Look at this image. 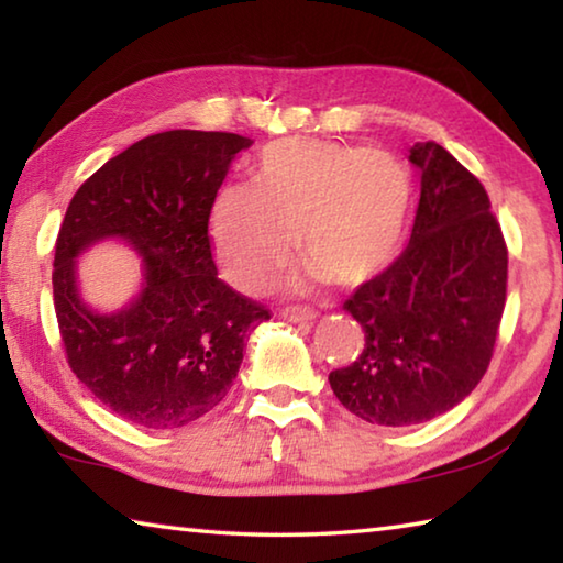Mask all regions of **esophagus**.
<instances>
[{"mask_svg":"<svg viewBox=\"0 0 563 563\" xmlns=\"http://www.w3.org/2000/svg\"><path fill=\"white\" fill-rule=\"evenodd\" d=\"M280 316L285 320H290V322H310V320H316L318 312L310 310V308H300V305H295V308H285Z\"/></svg>","mask_w":563,"mask_h":563,"instance_id":"1","label":"esophagus"}]
</instances>
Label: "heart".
Wrapping results in <instances>:
<instances>
[{"mask_svg":"<svg viewBox=\"0 0 563 563\" xmlns=\"http://www.w3.org/2000/svg\"><path fill=\"white\" fill-rule=\"evenodd\" d=\"M415 184L402 161L325 139H280L253 164V186L216 196L218 263L243 290H261L292 247L312 280L340 288L375 278L395 261Z\"/></svg>","mask_w":563,"mask_h":563,"instance_id":"1","label":"heart"}]
</instances>
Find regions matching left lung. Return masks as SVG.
I'll use <instances>...</instances> for the list:
<instances>
[{"instance_id":"8db88e82","label":"left lung","mask_w":563,"mask_h":563,"mask_svg":"<svg viewBox=\"0 0 563 563\" xmlns=\"http://www.w3.org/2000/svg\"><path fill=\"white\" fill-rule=\"evenodd\" d=\"M409 161L422 174L409 245L342 305L365 347L330 373L345 409L385 427L450 412L479 385L507 302V243L479 178L434 141Z\"/></svg>"}]
</instances>
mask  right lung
Listing matches in <instances>:
<instances>
[{
  "mask_svg": "<svg viewBox=\"0 0 563 563\" xmlns=\"http://www.w3.org/2000/svg\"><path fill=\"white\" fill-rule=\"evenodd\" d=\"M225 131H164L107 161L76 190L56 238L54 310L66 362L131 424L174 430L221 402L245 338L271 310L218 278L208 218L238 151ZM123 236L145 261V290L101 317L75 290V255Z\"/></svg>",
  "mask_w": 563,
  "mask_h": 563,
  "instance_id": "right-lung-1",
  "label": "right lung"
}]
</instances>
